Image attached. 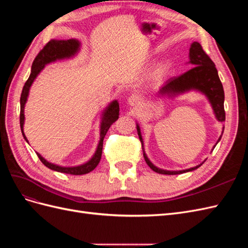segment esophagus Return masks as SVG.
Masks as SVG:
<instances>
[{"label": "esophagus", "instance_id": "esophagus-1", "mask_svg": "<svg viewBox=\"0 0 248 248\" xmlns=\"http://www.w3.org/2000/svg\"><path fill=\"white\" fill-rule=\"evenodd\" d=\"M141 102L140 96L138 94H132L128 98V103L131 107H139Z\"/></svg>", "mask_w": 248, "mask_h": 248}]
</instances>
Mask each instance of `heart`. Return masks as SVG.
Here are the masks:
<instances>
[{"label":"heart","instance_id":"b5f03b06","mask_svg":"<svg viewBox=\"0 0 248 248\" xmlns=\"http://www.w3.org/2000/svg\"><path fill=\"white\" fill-rule=\"evenodd\" d=\"M167 68H168V67H167V65H164V66L160 67V68L158 69V73H163L164 71H166V70H167Z\"/></svg>","mask_w":248,"mask_h":248}]
</instances>
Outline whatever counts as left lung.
<instances>
[{"instance_id":"obj_1","label":"left lung","mask_w":248,"mask_h":248,"mask_svg":"<svg viewBox=\"0 0 248 248\" xmlns=\"http://www.w3.org/2000/svg\"><path fill=\"white\" fill-rule=\"evenodd\" d=\"M189 57H190V63L193 65L192 68L189 69L188 71L184 72L183 74H181V76L169 78L166 84H164V86L161 87L159 93L161 95H164V94L175 95L178 93L188 91V90H191V89L199 90V91L204 93L209 98L210 102H211L217 120L220 122L226 121V111H224V107H223L224 91H223V87L219 79L218 72H217L214 62L212 61L211 58L206 54V51L202 49V46L199 42H193L191 44L190 49H189ZM137 128H138V133H139L140 140L141 142V147H142V139L140 136L139 125H137ZM220 139L221 137L219 138L218 141L220 140ZM142 152H144V148H142ZM144 158L148 166L150 167V169L162 175L183 174V172L196 170L202 164V163L200 166H197L188 170L170 171V170H163L153 166V164L148 159L145 152H144Z\"/></svg>"}]
</instances>
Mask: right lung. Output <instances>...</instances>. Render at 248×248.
I'll list each match as a JSON object with an SVG mask.
<instances>
[{"instance_id":"obj_1","label":"right lung","mask_w":248,"mask_h":248,"mask_svg":"<svg viewBox=\"0 0 248 248\" xmlns=\"http://www.w3.org/2000/svg\"><path fill=\"white\" fill-rule=\"evenodd\" d=\"M79 47V43L78 40L74 39H69V40H55L51 39L49 42H47L46 46H43V48L38 52V55L36 56L34 59L33 64H32V70L31 74L28 78V80L25 82V86L22 88L21 95H20V115H19V123H20V129L21 133L24 136V139L28 141L25 133H24V121H25V114H24V108H25V104L27 101V97L29 94V90L30 87H31L32 82L36 78V77L38 76V73L43 69V67L46 66L47 63L54 62L56 60L59 59H64V58H69L73 56L76 52L78 51ZM119 103L117 101L111 102L110 106L108 108V109L104 111L103 115V120L101 122V129H100V141L98 148L96 150V153L92 157L91 160H89L87 163L82 164V166L79 167H73V168H63V167H59L56 166V164L49 163L46 161L43 157L36 153L37 156L39 157L40 161L44 164V166L47 167L48 169L60 171V172H65V174H69V175H85L88 174L91 170H93L101 159V154H102V147H103V139L106 137V134L108 130L109 129V127L111 124L116 122L118 118H119Z\"/></svg>"}]
</instances>
